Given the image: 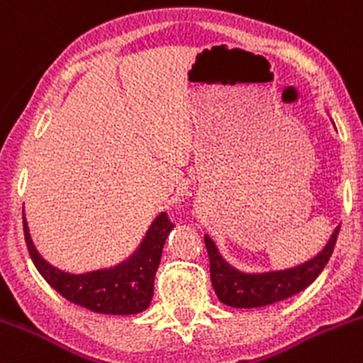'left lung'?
Here are the masks:
<instances>
[{"label": "left lung", "instance_id": "left-lung-1", "mask_svg": "<svg viewBox=\"0 0 363 363\" xmlns=\"http://www.w3.org/2000/svg\"><path fill=\"white\" fill-rule=\"evenodd\" d=\"M339 229L341 225L334 230L327 246L313 260L298 265V267L265 272V274H245V272L233 269L216 252L215 242L204 236V245H206L209 257V274H211V285L215 289L216 297L230 308L246 309L274 304V302L285 301V298L302 292L318 278L320 272L327 265L332 252H334Z\"/></svg>", "mask_w": 363, "mask_h": 363}]
</instances>
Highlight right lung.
Here are the masks:
<instances>
[{
	"label": "right lung",
	"instance_id": "obj_1",
	"mask_svg": "<svg viewBox=\"0 0 363 363\" xmlns=\"http://www.w3.org/2000/svg\"><path fill=\"white\" fill-rule=\"evenodd\" d=\"M22 223L28 252L45 281L73 304L103 315H136L148 308L154 297V278L164 242L174 227L167 213H162L152 223L136 255L127 262L110 271L68 274L45 262L33 246L26 218H22Z\"/></svg>",
	"mask_w": 363,
	"mask_h": 363
}]
</instances>
